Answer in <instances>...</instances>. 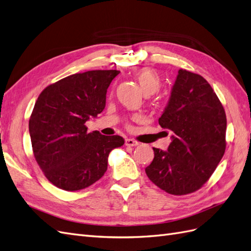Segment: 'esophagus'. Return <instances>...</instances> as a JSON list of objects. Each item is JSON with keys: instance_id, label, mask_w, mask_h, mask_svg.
<instances>
[{"instance_id": "1", "label": "esophagus", "mask_w": 251, "mask_h": 251, "mask_svg": "<svg viewBox=\"0 0 251 251\" xmlns=\"http://www.w3.org/2000/svg\"><path fill=\"white\" fill-rule=\"evenodd\" d=\"M138 144H139V142H137L134 139H131V138L126 139V147H136V146H138Z\"/></svg>"}]
</instances>
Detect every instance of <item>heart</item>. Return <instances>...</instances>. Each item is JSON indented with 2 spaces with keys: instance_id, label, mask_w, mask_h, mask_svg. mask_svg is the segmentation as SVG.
<instances>
[{
  "instance_id": "obj_1",
  "label": "heart",
  "mask_w": 251,
  "mask_h": 251,
  "mask_svg": "<svg viewBox=\"0 0 251 251\" xmlns=\"http://www.w3.org/2000/svg\"><path fill=\"white\" fill-rule=\"evenodd\" d=\"M135 77L137 79L141 90L146 95L154 94L160 88V78H159V75L151 68H143V69L136 73Z\"/></svg>"
}]
</instances>
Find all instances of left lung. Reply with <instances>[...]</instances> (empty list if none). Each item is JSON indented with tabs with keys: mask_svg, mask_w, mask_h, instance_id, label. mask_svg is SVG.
<instances>
[{
	"mask_svg": "<svg viewBox=\"0 0 251 251\" xmlns=\"http://www.w3.org/2000/svg\"><path fill=\"white\" fill-rule=\"evenodd\" d=\"M158 121L173 132L172 142L168 151L153 148L149 179L171 195L196 192L225 153L227 121L221 101L201 75L180 69Z\"/></svg>",
	"mask_w": 251,
	"mask_h": 251,
	"instance_id": "obj_1",
	"label": "left lung"
}]
</instances>
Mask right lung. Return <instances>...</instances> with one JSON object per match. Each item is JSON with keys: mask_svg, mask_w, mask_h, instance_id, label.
<instances>
[{"mask_svg": "<svg viewBox=\"0 0 251 251\" xmlns=\"http://www.w3.org/2000/svg\"><path fill=\"white\" fill-rule=\"evenodd\" d=\"M120 71L76 73L48 86L40 94L29 119V133L37 164L53 185L68 192L100 180L108 157L124 146L118 135L88 133L86 121L105 107L107 90Z\"/></svg>", "mask_w": 251, "mask_h": 251, "instance_id": "add662e5", "label": "right lung"}]
</instances>
